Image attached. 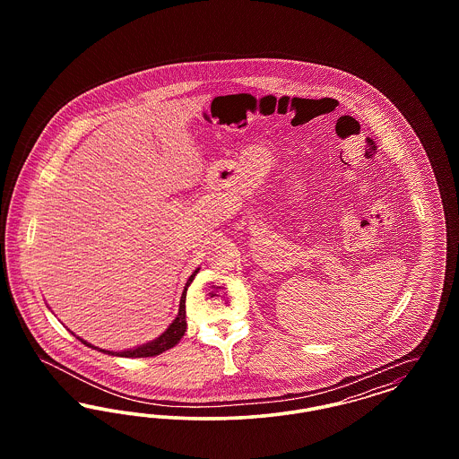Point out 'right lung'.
I'll list each match as a JSON object with an SVG mask.
<instances>
[{
	"label": "right lung",
	"instance_id": "1",
	"mask_svg": "<svg viewBox=\"0 0 459 459\" xmlns=\"http://www.w3.org/2000/svg\"><path fill=\"white\" fill-rule=\"evenodd\" d=\"M197 270H199V268H196V272L189 277L187 284L184 287V292H182V298H180V306H178V315H177V318L172 322V325L167 328V330H165V332H163L156 341H153V342L144 344V346H141V348H137V350L113 352V351H105L100 350V348H94V346L88 344L86 341H82V339H79V337H77V339H79L82 344L89 346V348L103 351V352H108V354H113V356H124V358H148V356H156V354H160V352H163V351L174 348L175 344L182 339V335H184V332H186V327H187V324H186V292H187V287H189V284L195 281Z\"/></svg>",
	"mask_w": 459,
	"mask_h": 459
}]
</instances>
